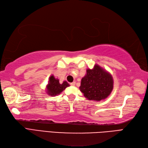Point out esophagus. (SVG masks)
Listing matches in <instances>:
<instances>
[{
    "mask_svg": "<svg viewBox=\"0 0 148 148\" xmlns=\"http://www.w3.org/2000/svg\"><path fill=\"white\" fill-rule=\"evenodd\" d=\"M75 84H76V82H71V83L70 84V85H72V86H75Z\"/></svg>",
    "mask_w": 148,
    "mask_h": 148,
    "instance_id": "34e87169",
    "label": "esophagus"
}]
</instances>
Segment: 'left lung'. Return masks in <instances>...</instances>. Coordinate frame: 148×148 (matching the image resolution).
Wrapping results in <instances>:
<instances>
[{
    "label": "left lung",
    "mask_w": 148,
    "mask_h": 148,
    "mask_svg": "<svg viewBox=\"0 0 148 148\" xmlns=\"http://www.w3.org/2000/svg\"><path fill=\"white\" fill-rule=\"evenodd\" d=\"M86 75L82 78L80 90L88 100L100 101L110 96L113 88L111 75L95 64L94 68L87 69Z\"/></svg>",
    "instance_id": "1"
}]
</instances>
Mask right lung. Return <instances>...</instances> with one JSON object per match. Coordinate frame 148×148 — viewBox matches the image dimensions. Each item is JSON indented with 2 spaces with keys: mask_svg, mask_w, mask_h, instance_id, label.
Listing matches in <instances>:
<instances>
[{
  "mask_svg": "<svg viewBox=\"0 0 148 148\" xmlns=\"http://www.w3.org/2000/svg\"><path fill=\"white\" fill-rule=\"evenodd\" d=\"M69 86H70V84L66 81H64L63 83L60 84L58 79L55 78L54 75H51L49 77V83L46 87V92L49 96H55L61 94L66 88Z\"/></svg>",
  "mask_w": 148,
  "mask_h": 148,
  "instance_id": "obj_1",
  "label": "right lung"
}]
</instances>
